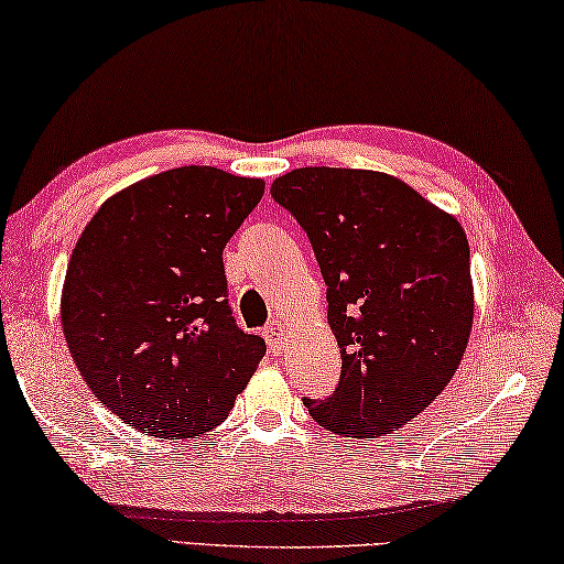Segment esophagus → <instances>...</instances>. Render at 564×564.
Listing matches in <instances>:
<instances>
[{"mask_svg": "<svg viewBox=\"0 0 564 564\" xmlns=\"http://www.w3.org/2000/svg\"><path fill=\"white\" fill-rule=\"evenodd\" d=\"M264 339H267V345H270L272 352H280V349L284 347V327H282V322L272 319L270 325L264 327Z\"/></svg>", "mask_w": 564, "mask_h": 564, "instance_id": "esophagus-1", "label": "esophagus"}]
</instances>
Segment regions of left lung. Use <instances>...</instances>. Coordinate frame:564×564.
Instances as JSON below:
<instances>
[{
  "label": "left lung",
  "mask_w": 564,
  "mask_h": 564,
  "mask_svg": "<svg viewBox=\"0 0 564 564\" xmlns=\"http://www.w3.org/2000/svg\"><path fill=\"white\" fill-rule=\"evenodd\" d=\"M270 192L315 249L343 357L335 392L304 408L335 435L394 432L465 355L475 300L463 227L382 172L302 167Z\"/></svg>",
  "instance_id": "left-lung-1"
}]
</instances>
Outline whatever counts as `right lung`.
I'll return each instance as SVG.
<instances>
[{
  "label": "right lung",
  "instance_id": "right-lung-1",
  "mask_svg": "<svg viewBox=\"0 0 564 564\" xmlns=\"http://www.w3.org/2000/svg\"><path fill=\"white\" fill-rule=\"evenodd\" d=\"M262 180L177 167L107 199L82 232L62 327L89 390L129 427L202 437L227 420L264 357L227 302L221 252Z\"/></svg>",
  "mask_w": 564,
  "mask_h": 564
}]
</instances>
